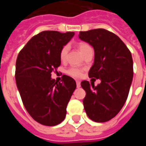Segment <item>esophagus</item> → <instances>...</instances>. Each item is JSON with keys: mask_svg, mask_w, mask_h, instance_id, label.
Wrapping results in <instances>:
<instances>
[{"mask_svg": "<svg viewBox=\"0 0 146 146\" xmlns=\"http://www.w3.org/2000/svg\"><path fill=\"white\" fill-rule=\"evenodd\" d=\"M76 87H77V88H80V82L79 80H76Z\"/></svg>", "mask_w": 146, "mask_h": 146, "instance_id": "1", "label": "esophagus"}]
</instances>
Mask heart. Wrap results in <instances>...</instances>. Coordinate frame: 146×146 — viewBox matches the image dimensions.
<instances>
[{"label": "heart", "instance_id": "b5f03b06", "mask_svg": "<svg viewBox=\"0 0 146 146\" xmlns=\"http://www.w3.org/2000/svg\"><path fill=\"white\" fill-rule=\"evenodd\" d=\"M88 48H90V46L88 44H86V43L81 42V43L78 44V48H79L80 53H82L85 49ZM68 51H69V48H68L67 46H64L63 48H62L60 54H59L61 60L64 61L66 58ZM68 73L70 74V76H74V77H80V76H81V74H82V72H81V70H80V69H77V68H70V70H68Z\"/></svg>", "mask_w": 146, "mask_h": 146}]
</instances>
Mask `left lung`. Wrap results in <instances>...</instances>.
<instances>
[{"label": "left lung", "instance_id": "8db88e82", "mask_svg": "<svg viewBox=\"0 0 146 146\" xmlns=\"http://www.w3.org/2000/svg\"><path fill=\"white\" fill-rule=\"evenodd\" d=\"M79 38L95 51L89 77L101 80L97 86L81 82L86 92L84 107L93 121L106 122L118 114L128 96L133 79L131 53L119 36L104 29L80 32Z\"/></svg>", "mask_w": 146, "mask_h": 146}]
</instances>
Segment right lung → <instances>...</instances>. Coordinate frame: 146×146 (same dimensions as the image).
<instances>
[{
	"label": "right lung",
	"instance_id": "add662e5",
	"mask_svg": "<svg viewBox=\"0 0 146 146\" xmlns=\"http://www.w3.org/2000/svg\"><path fill=\"white\" fill-rule=\"evenodd\" d=\"M74 32L43 31L33 36L18 55L15 80L27 112L36 122L55 126L63 121L76 81L63 75L61 82L51 77L60 66L62 48Z\"/></svg>",
	"mask_w": 146,
	"mask_h": 146
}]
</instances>
